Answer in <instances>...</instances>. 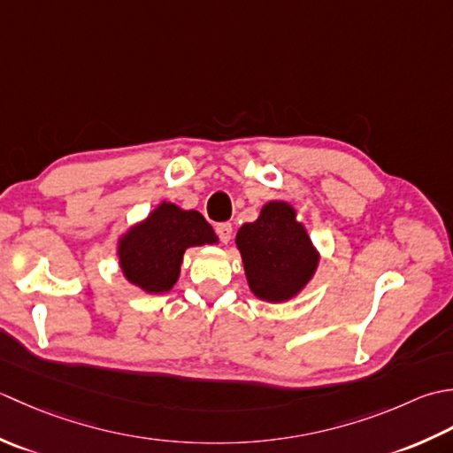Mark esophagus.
Instances as JSON below:
<instances>
[{
	"label": "esophagus",
	"instance_id": "1",
	"mask_svg": "<svg viewBox=\"0 0 453 453\" xmlns=\"http://www.w3.org/2000/svg\"><path fill=\"white\" fill-rule=\"evenodd\" d=\"M215 230H217V234L220 238V242H223V244L230 242V238H233V225H230V223H220V225L215 226Z\"/></svg>",
	"mask_w": 453,
	"mask_h": 453
}]
</instances>
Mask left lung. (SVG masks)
I'll return each instance as SVG.
<instances>
[{"label": "left lung", "instance_id": "8db88e82", "mask_svg": "<svg viewBox=\"0 0 453 453\" xmlns=\"http://www.w3.org/2000/svg\"><path fill=\"white\" fill-rule=\"evenodd\" d=\"M236 248L248 288L267 303L297 297L320 264V252L288 201H267L254 223L238 228Z\"/></svg>", "mask_w": 453, "mask_h": 453}]
</instances>
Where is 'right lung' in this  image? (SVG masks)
<instances>
[{"label": "right lung", "instance_id": "1", "mask_svg": "<svg viewBox=\"0 0 453 453\" xmlns=\"http://www.w3.org/2000/svg\"><path fill=\"white\" fill-rule=\"evenodd\" d=\"M205 244H219L205 217L199 211L162 201L119 236L117 260L128 283L149 295H162L178 283L188 248Z\"/></svg>", "mask_w": 453, "mask_h": 453}]
</instances>
